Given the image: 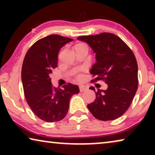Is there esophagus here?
<instances>
[{"instance_id":"obj_1","label":"esophagus","mask_w":155,"mask_h":155,"mask_svg":"<svg viewBox=\"0 0 155 155\" xmlns=\"http://www.w3.org/2000/svg\"><path fill=\"white\" fill-rule=\"evenodd\" d=\"M86 90H87V88L85 87H84V86H80V92H84V91H85Z\"/></svg>"}]
</instances>
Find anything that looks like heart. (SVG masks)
I'll use <instances>...</instances> for the list:
<instances>
[{
  "label": "heart",
  "mask_w": 155,
  "mask_h": 155,
  "mask_svg": "<svg viewBox=\"0 0 155 155\" xmlns=\"http://www.w3.org/2000/svg\"><path fill=\"white\" fill-rule=\"evenodd\" d=\"M84 46L83 44L79 43V44H76V45L75 46V48H76V47H80V46ZM78 80L81 79V77H80V76H79V77H78Z\"/></svg>",
  "instance_id": "1"
}]
</instances>
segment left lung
<instances>
[{
    "label": "left lung",
    "instance_id": "obj_1",
    "mask_svg": "<svg viewBox=\"0 0 155 155\" xmlns=\"http://www.w3.org/2000/svg\"><path fill=\"white\" fill-rule=\"evenodd\" d=\"M78 40L86 42L96 54V63L90 73L107 84L106 90L95 92L94 102L88 109L100 120H111L121 116L130 107L138 86L137 63L135 55L123 40L114 34L80 36Z\"/></svg>",
    "mask_w": 155,
    "mask_h": 155
}]
</instances>
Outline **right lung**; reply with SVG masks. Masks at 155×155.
<instances>
[{
	"instance_id": "obj_1",
	"label": "right lung",
	"mask_w": 155,
	"mask_h": 155,
	"mask_svg": "<svg viewBox=\"0 0 155 155\" xmlns=\"http://www.w3.org/2000/svg\"><path fill=\"white\" fill-rule=\"evenodd\" d=\"M73 39L51 35L36 41L27 52L22 67V82L27 102L37 117L46 122H57L66 116L78 85L68 83L63 89L52 86L50 74L58 64V52Z\"/></svg>"
}]
</instances>
